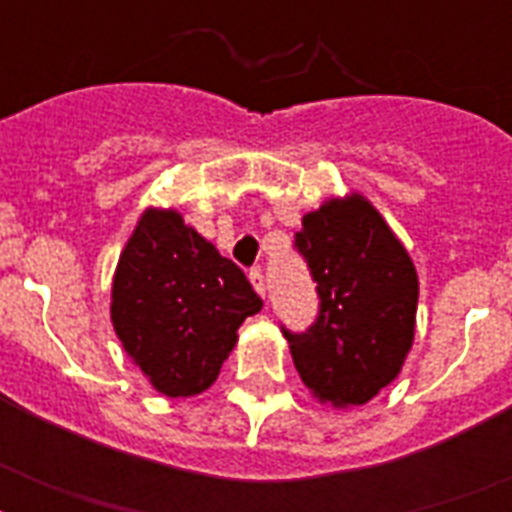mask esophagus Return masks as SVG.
I'll list each match as a JSON object with an SVG mask.
<instances>
[{
    "label": "esophagus",
    "instance_id": "esophagus-1",
    "mask_svg": "<svg viewBox=\"0 0 512 512\" xmlns=\"http://www.w3.org/2000/svg\"><path fill=\"white\" fill-rule=\"evenodd\" d=\"M249 281H252V287H255L257 292L265 297V276L260 268H252V271H249Z\"/></svg>",
    "mask_w": 512,
    "mask_h": 512
}]
</instances>
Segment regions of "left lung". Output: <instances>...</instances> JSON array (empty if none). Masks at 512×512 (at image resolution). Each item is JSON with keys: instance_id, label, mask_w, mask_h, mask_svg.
<instances>
[{"instance_id": "1", "label": "left lung", "mask_w": 512, "mask_h": 512, "mask_svg": "<svg viewBox=\"0 0 512 512\" xmlns=\"http://www.w3.org/2000/svg\"><path fill=\"white\" fill-rule=\"evenodd\" d=\"M295 249L319 292L311 327H281L300 380L324 404H366L396 380L412 348L420 295L412 257L358 193L305 215Z\"/></svg>"}]
</instances>
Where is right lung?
<instances>
[{"label": "right lung", "instance_id": "1", "mask_svg": "<svg viewBox=\"0 0 512 512\" xmlns=\"http://www.w3.org/2000/svg\"><path fill=\"white\" fill-rule=\"evenodd\" d=\"M263 300L239 265L183 223L148 209L127 241L111 289V321L124 350L170 398L196 396L220 374L236 329Z\"/></svg>", "mask_w": 512, "mask_h": 512}]
</instances>
